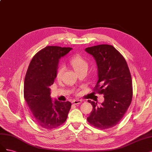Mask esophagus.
Segmentation results:
<instances>
[{
    "label": "esophagus",
    "mask_w": 152,
    "mask_h": 152,
    "mask_svg": "<svg viewBox=\"0 0 152 152\" xmlns=\"http://www.w3.org/2000/svg\"><path fill=\"white\" fill-rule=\"evenodd\" d=\"M82 103L81 100H74L72 101V104L74 105H77V104H80Z\"/></svg>",
    "instance_id": "esophagus-1"
}]
</instances>
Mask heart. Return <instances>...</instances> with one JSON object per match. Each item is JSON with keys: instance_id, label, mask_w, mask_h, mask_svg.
<instances>
[{"instance_id": "b5f03b06", "label": "heart", "mask_w": 152, "mask_h": 152, "mask_svg": "<svg viewBox=\"0 0 152 152\" xmlns=\"http://www.w3.org/2000/svg\"><path fill=\"white\" fill-rule=\"evenodd\" d=\"M71 64L72 65V66L74 68L75 71L76 72L84 69H88V64L84 58H83L81 56H75L73 57L71 60ZM64 70V66L60 65L58 67L56 73V77L57 79H60V78H61Z\"/></svg>"}]
</instances>
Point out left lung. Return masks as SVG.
Listing matches in <instances>:
<instances>
[{
	"label": "left lung",
	"mask_w": 152,
	"mask_h": 152,
	"mask_svg": "<svg viewBox=\"0 0 152 152\" xmlns=\"http://www.w3.org/2000/svg\"><path fill=\"white\" fill-rule=\"evenodd\" d=\"M85 51L96 62L99 79L95 90L104 95L100 106L88 100L93 109L87 121L100 129L111 128L123 117L133 98L129 67L124 57L112 45L102 44L88 47Z\"/></svg>",
	"instance_id": "8db88e82"
}]
</instances>
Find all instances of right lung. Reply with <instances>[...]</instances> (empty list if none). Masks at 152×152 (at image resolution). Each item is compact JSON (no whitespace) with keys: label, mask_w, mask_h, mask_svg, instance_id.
<instances>
[{"label":"right lung","mask_w":152,"mask_h":152,"mask_svg":"<svg viewBox=\"0 0 152 152\" xmlns=\"http://www.w3.org/2000/svg\"><path fill=\"white\" fill-rule=\"evenodd\" d=\"M71 50L70 47L47 46L36 53L28 66L24 97L33 121L43 128L51 129L62 125L71 109L70 102H53L50 88L56 77L59 59Z\"/></svg>","instance_id":"add662e5"}]
</instances>
